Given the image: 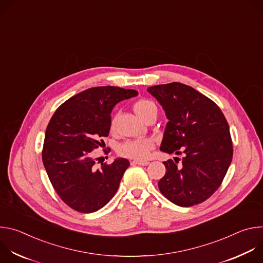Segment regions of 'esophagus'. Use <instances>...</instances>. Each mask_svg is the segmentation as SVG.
Instances as JSON below:
<instances>
[{
  "mask_svg": "<svg viewBox=\"0 0 263 263\" xmlns=\"http://www.w3.org/2000/svg\"><path fill=\"white\" fill-rule=\"evenodd\" d=\"M131 163H132V164H138V165L144 166V165H147L149 162H148L147 160H133Z\"/></svg>",
  "mask_w": 263,
  "mask_h": 263,
  "instance_id": "obj_1",
  "label": "esophagus"
}]
</instances>
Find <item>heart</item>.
Returning a JSON list of instances; mask_svg holds the SVG:
<instances>
[{
    "label": "heart",
    "instance_id": "b5f03b06",
    "mask_svg": "<svg viewBox=\"0 0 263 263\" xmlns=\"http://www.w3.org/2000/svg\"><path fill=\"white\" fill-rule=\"evenodd\" d=\"M135 114L141 118L142 120L152 109L156 108L155 104L148 100H139L134 104ZM114 127V124H112ZM154 146V142L149 138H139V139H131L123 142L118 147V153L124 157L143 160L147 157L148 152L151 151Z\"/></svg>",
    "mask_w": 263,
    "mask_h": 263
}]
</instances>
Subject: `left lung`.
Returning a JSON list of instances; mask_svg holds the SVG:
<instances>
[{
    "instance_id": "left-lung-1",
    "label": "left lung",
    "mask_w": 263,
    "mask_h": 263,
    "mask_svg": "<svg viewBox=\"0 0 263 263\" xmlns=\"http://www.w3.org/2000/svg\"><path fill=\"white\" fill-rule=\"evenodd\" d=\"M168 120L160 151L180 155L164 161L161 194L172 203L191 207L206 201L221 184L231 164L230 129L219 107L195 88L179 82L147 87ZM179 164L178 165L177 163Z\"/></svg>"
}]
</instances>
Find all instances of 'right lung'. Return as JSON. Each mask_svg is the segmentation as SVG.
<instances>
[{"label": "right lung", "mask_w": 263, "mask_h": 263, "mask_svg": "<svg viewBox=\"0 0 263 263\" xmlns=\"http://www.w3.org/2000/svg\"><path fill=\"white\" fill-rule=\"evenodd\" d=\"M137 95L134 89L116 86L92 87L55 111L46 130L43 162L54 190L70 208L91 213L116 195L130 162L117 158L96 168L92 151L109 134L114 107Z\"/></svg>", "instance_id": "right-lung-1"}]
</instances>
